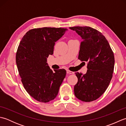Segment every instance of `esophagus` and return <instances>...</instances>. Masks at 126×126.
<instances>
[{"label":"esophagus","instance_id":"esophagus-1","mask_svg":"<svg viewBox=\"0 0 126 126\" xmlns=\"http://www.w3.org/2000/svg\"><path fill=\"white\" fill-rule=\"evenodd\" d=\"M66 73L67 74H74V72L73 71H71L70 70H66Z\"/></svg>","mask_w":126,"mask_h":126}]
</instances>
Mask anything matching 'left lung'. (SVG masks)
<instances>
[{
  "label": "left lung",
  "instance_id": "obj_1",
  "mask_svg": "<svg viewBox=\"0 0 126 126\" xmlns=\"http://www.w3.org/2000/svg\"><path fill=\"white\" fill-rule=\"evenodd\" d=\"M80 36L79 59L87 62V71L77 72L78 82L74 86L76 97L83 102L96 100L107 89L113 76L114 56L109 43L102 34L89 26L70 28Z\"/></svg>",
  "mask_w": 126,
  "mask_h": 126
}]
</instances>
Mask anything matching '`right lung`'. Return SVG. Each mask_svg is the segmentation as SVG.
I'll use <instances>...</instances> for the list:
<instances>
[{
  "instance_id": "obj_1",
  "label": "right lung",
  "mask_w": 126,
  "mask_h": 126,
  "mask_svg": "<svg viewBox=\"0 0 126 126\" xmlns=\"http://www.w3.org/2000/svg\"><path fill=\"white\" fill-rule=\"evenodd\" d=\"M68 30L65 28L33 29L26 33L16 53V64L22 83L31 97L47 103L57 96L66 75L64 69H50L47 58L52 55L55 42Z\"/></svg>"
}]
</instances>
